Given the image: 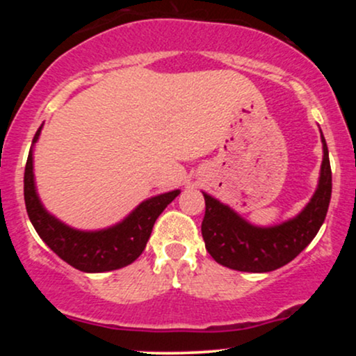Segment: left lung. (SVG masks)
<instances>
[{
    "instance_id": "1",
    "label": "left lung",
    "mask_w": 356,
    "mask_h": 356,
    "mask_svg": "<svg viewBox=\"0 0 356 356\" xmlns=\"http://www.w3.org/2000/svg\"><path fill=\"white\" fill-rule=\"evenodd\" d=\"M323 162L312 201L296 218L271 227L249 224L229 206L202 192L206 214L202 238L207 252L222 266L244 273H268L293 261L320 231L332 199V167L321 134Z\"/></svg>"
}]
</instances>
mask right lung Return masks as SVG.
<instances>
[{"label": "right lung", "instance_id": "1", "mask_svg": "<svg viewBox=\"0 0 356 356\" xmlns=\"http://www.w3.org/2000/svg\"><path fill=\"white\" fill-rule=\"evenodd\" d=\"M42 127L36 130L33 144ZM179 194L181 191L177 189L147 199L122 222L107 229L79 231L51 216L40 201L33 174V147L24 167V204L31 224L55 254L83 273L113 271L134 263L145 249L154 222Z\"/></svg>", "mask_w": 356, "mask_h": 356}]
</instances>
